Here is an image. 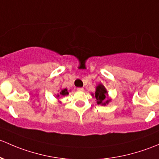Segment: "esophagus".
I'll return each mask as SVG.
<instances>
[{
    "mask_svg": "<svg viewBox=\"0 0 159 159\" xmlns=\"http://www.w3.org/2000/svg\"><path fill=\"white\" fill-rule=\"evenodd\" d=\"M77 90L82 92V91L84 90V89H83V88H82V87H79V88H77Z\"/></svg>",
    "mask_w": 159,
    "mask_h": 159,
    "instance_id": "obj_1",
    "label": "esophagus"
}]
</instances>
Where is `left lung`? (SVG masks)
Segmentation results:
<instances>
[{
    "instance_id": "left-lung-1",
    "label": "left lung",
    "mask_w": 159,
    "mask_h": 159,
    "mask_svg": "<svg viewBox=\"0 0 159 159\" xmlns=\"http://www.w3.org/2000/svg\"><path fill=\"white\" fill-rule=\"evenodd\" d=\"M106 96H107V91H106V88L102 84H99V86H97L96 90L95 92V97L97 100V103L104 105V106L107 104L110 100H109V99L106 100Z\"/></svg>"
}]
</instances>
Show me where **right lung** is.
<instances>
[{
    "label": "right lung",
    "instance_id": "obj_1",
    "mask_svg": "<svg viewBox=\"0 0 159 159\" xmlns=\"http://www.w3.org/2000/svg\"><path fill=\"white\" fill-rule=\"evenodd\" d=\"M68 92H67V89H64L63 90H62L61 92L60 93V95H62V96H65V95H67L68 94Z\"/></svg>",
    "mask_w": 159,
    "mask_h": 159
}]
</instances>
